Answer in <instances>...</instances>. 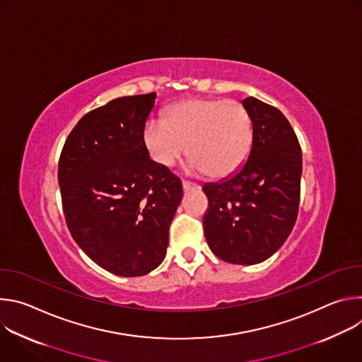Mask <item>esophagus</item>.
Listing matches in <instances>:
<instances>
[{
    "label": "esophagus",
    "instance_id": "1",
    "mask_svg": "<svg viewBox=\"0 0 362 362\" xmlns=\"http://www.w3.org/2000/svg\"><path fill=\"white\" fill-rule=\"evenodd\" d=\"M182 187H183L185 192H189V190H192V189H197L199 186H197L196 183L189 182V180H183V182H182Z\"/></svg>",
    "mask_w": 362,
    "mask_h": 362
}]
</instances>
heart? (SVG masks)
Wrapping results in <instances>:
<instances>
[{"mask_svg":"<svg viewBox=\"0 0 362 362\" xmlns=\"http://www.w3.org/2000/svg\"><path fill=\"white\" fill-rule=\"evenodd\" d=\"M253 123L247 109L236 100L189 98L176 103L163 120H148L143 144L150 158L172 168L187 146L189 170L222 179L235 173L247 159Z\"/></svg>","mask_w":362,"mask_h":362,"instance_id":"heart-1","label":"heart"}]
</instances>
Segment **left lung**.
Returning <instances> with one entry per match:
<instances>
[{"label":"left lung","mask_w":362,"mask_h":362,"mask_svg":"<svg viewBox=\"0 0 362 362\" xmlns=\"http://www.w3.org/2000/svg\"><path fill=\"white\" fill-rule=\"evenodd\" d=\"M242 105L253 123L252 148L239 170L203 186L209 200L203 229L222 261L255 265L284 245L296 222L302 151L291 123L276 107L255 97Z\"/></svg>","instance_id":"obj_1"}]
</instances>
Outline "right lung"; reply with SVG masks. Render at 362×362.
<instances>
[{"label":"right lung","instance_id":"1","mask_svg":"<svg viewBox=\"0 0 362 362\" xmlns=\"http://www.w3.org/2000/svg\"><path fill=\"white\" fill-rule=\"evenodd\" d=\"M156 93L119 97L69 134L59 185L69 230L98 267L141 276L165 259L182 182L150 160L143 130Z\"/></svg>","mask_w":362,"mask_h":362}]
</instances>
